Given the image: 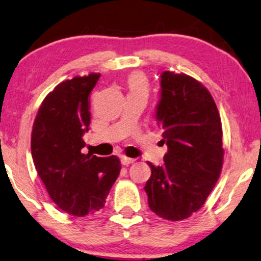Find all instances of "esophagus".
Masks as SVG:
<instances>
[{
  "instance_id": "obj_1",
  "label": "esophagus",
  "mask_w": 261,
  "mask_h": 261,
  "mask_svg": "<svg viewBox=\"0 0 261 261\" xmlns=\"http://www.w3.org/2000/svg\"><path fill=\"white\" fill-rule=\"evenodd\" d=\"M133 162H134L133 158H128V157L121 158V163H122V165H126V167H128V165L133 163Z\"/></svg>"
}]
</instances>
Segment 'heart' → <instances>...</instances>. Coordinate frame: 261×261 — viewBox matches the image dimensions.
Wrapping results in <instances>:
<instances>
[{
  "instance_id": "heart-1",
  "label": "heart",
  "mask_w": 261,
  "mask_h": 261,
  "mask_svg": "<svg viewBox=\"0 0 261 261\" xmlns=\"http://www.w3.org/2000/svg\"><path fill=\"white\" fill-rule=\"evenodd\" d=\"M128 89H129V93H137L143 92L147 94V81L141 73H133L128 77Z\"/></svg>"
}]
</instances>
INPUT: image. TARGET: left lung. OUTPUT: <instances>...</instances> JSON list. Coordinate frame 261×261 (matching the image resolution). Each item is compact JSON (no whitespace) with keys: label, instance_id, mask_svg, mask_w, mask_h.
I'll use <instances>...</instances> for the list:
<instances>
[{"label":"left lung","instance_id":"1","mask_svg":"<svg viewBox=\"0 0 261 261\" xmlns=\"http://www.w3.org/2000/svg\"><path fill=\"white\" fill-rule=\"evenodd\" d=\"M167 144L163 167L151 168L148 206L160 217L182 221L204 205L223 167L222 122L208 90L187 74L163 72L155 108Z\"/></svg>","mask_w":261,"mask_h":261}]
</instances>
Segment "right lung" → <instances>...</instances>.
<instances>
[{"label": "right lung", "mask_w": 261, "mask_h": 261, "mask_svg": "<svg viewBox=\"0 0 261 261\" xmlns=\"http://www.w3.org/2000/svg\"><path fill=\"white\" fill-rule=\"evenodd\" d=\"M100 74L62 81L44 98L31 137L33 163L51 200L62 211L84 217L104 207L121 170L116 155L83 153L89 130V96Z\"/></svg>", "instance_id": "1"}]
</instances>
